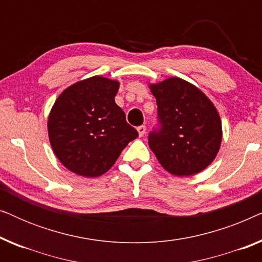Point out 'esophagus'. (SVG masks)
<instances>
[{
    "mask_svg": "<svg viewBox=\"0 0 262 262\" xmlns=\"http://www.w3.org/2000/svg\"><path fill=\"white\" fill-rule=\"evenodd\" d=\"M145 130H146V128H145L144 125H142V126H138V127H137V131H138L139 137H142V136H144Z\"/></svg>",
    "mask_w": 262,
    "mask_h": 262,
    "instance_id": "obj_1",
    "label": "esophagus"
}]
</instances>
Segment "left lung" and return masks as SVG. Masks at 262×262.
I'll return each instance as SVG.
<instances>
[{
    "label": "left lung",
    "mask_w": 262,
    "mask_h": 262,
    "mask_svg": "<svg viewBox=\"0 0 262 262\" xmlns=\"http://www.w3.org/2000/svg\"><path fill=\"white\" fill-rule=\"evenodd\" d=\"M159 107L161 128L149 135L157 161L175 177L195 175L220 151L223 131L213 102L194 84L180 77L149 83Z\"/></svg>",
    "instance_id": "obj_1"
}]
</instances>
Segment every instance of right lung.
<instances>
[{
    "label": "right lung",
    "mask_w": 262,
    "mask_h": 262,
    "mask_svg": "<svg viewBox=\"0 0 262 262\" xmlns=\"http://www.w3.org/2000/svg\"><path fill=\"white\" fill-rule=\"evenodd\" d=\"M119 81L93 76L69 85L48 119L50 144L67 169L84 178L110 170L138 132L114 101Z\"/></svg>",
    "instance_id": "obj_1"
}]
</instances>
